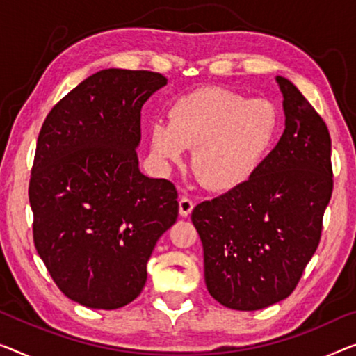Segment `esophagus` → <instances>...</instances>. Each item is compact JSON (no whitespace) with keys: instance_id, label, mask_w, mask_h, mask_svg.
<instances>
[{"instance_id":"34e87169","label":"esophagus","mask_w":356,"mask_h":356,"mask_svg":"<svg viewBox=\"0 0 356 356\" xmlns=\"http://www.w3.org/2000/svg\"><path fill=\"white\" fill-rule=\"evenodd\" d=\"M193 201L190 200V198H187V196H182V198H180V201H179V212H180V216L182 217H187V216H190V212L193 211Z\"/></svg>"}]
</instances>
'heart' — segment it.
Returning a JSON list of instances; mask_svg holds the SVG:
<instances>
[{
    "label": "heart",
    "mask_w": 356,
    "mask_h": 356,
    "mask_svg": "<svg viewBox=\"0 0 356 356\" xmlns=\"http://www.w3.org/2000/svg\"><path fill=\"white\" fill-rule=\"evenodd\" d=\"M278 132L268 100L225 88H201L174 102L168 121L150 127L152 152L163 163H182L195 148L192 166L206 187L229 192L257 171Z\"/></svg>",
    "instance_id": "obj_1"
}]
</instances>
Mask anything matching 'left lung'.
<instances>
[{"mask_svg":"<svg viewBox=\"0 0 356 356\" xmlns=\"http://www.w3.org/2000/svg\"><path fill=\"white\" fill-rule=\"evenodd\" d=\"M284 132L252 177L195 206L209 294L233 310L277 304L296 289L314 256L332 195L327 126L289 79Z\"/></svg>","mask_w":356,"mask_h":356,"instance_id":"8db88e82","label":"left lung"}]
</instances>
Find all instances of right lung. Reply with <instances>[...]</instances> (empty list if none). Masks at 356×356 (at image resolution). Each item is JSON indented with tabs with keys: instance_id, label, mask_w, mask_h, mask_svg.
<instances>
[{
	"instance_id": "add662e5",
	"label": "right lung",
	"mask_w": 356,
	"mask_h": 356,
	"mask_svg": "<svg viewBox=\"0 0 356 356\" xmlns=\"http://www.w3.org/2000/svg\"><path fill=\"white\" fill-rule=\"evenodd\" d=\"M161 73L107 68L59 100L41 126L29 198L33 241L68 299L113 310L136 299L177 190L139 169L140 110Z\"/></svg>"
}]
</instances>
